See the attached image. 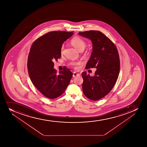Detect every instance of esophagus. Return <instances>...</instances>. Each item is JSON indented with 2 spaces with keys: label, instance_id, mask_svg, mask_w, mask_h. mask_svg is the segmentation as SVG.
Masks as SVG:
<instances>
[{
  "label": "esophagus",
  "instance_id": "34e87169",
  "mask_svg": "<svg viewBox=\"0 0 147 147\" xmlns=\"http://www.w3.org/2000/svg\"><path fill=\"white\" fill-rule=\"evenodd\" d=\"M80 76V75L79 73H77L76 72H74L73 73V77H76L77 76Z\"/></svg>",
  "mask_w": 147,
  "mask_h": 147
}]
</instances>
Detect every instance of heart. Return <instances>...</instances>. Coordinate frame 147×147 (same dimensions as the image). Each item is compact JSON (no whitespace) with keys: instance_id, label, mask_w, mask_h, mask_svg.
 <instances>
[{"instance_id":"obj_1","label":"heart","mask_w":147,"mask_h":147,"mask_svg":"<svg viewBox=\"0 0 147 147\" xmlns=\"http://www.w3.org/2000/svg\"><path fill=\"white\" fill-rule=\"evenodd\" d=\"M71 45L74 47L75 48H76L78 51H80L81 50H84L85 47L86 46V42L83 40L79 36H75L74 38H72V39L71 41ZM64 45H62L61 47V53L63 52V51L64 50ZM80 63L76 62H72L70 63V65L77 67L76 66L80 65Z\"/></svg>"}]
</instances>
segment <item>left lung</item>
<instances>
[{
	"instance_id": "8db88e82",
	"label": "left lung",
	"mask_w": 147,
	"mask_h": 147,
	"mask_svg": "<svg viewBox=\"0 0 147 147\" xmlns=\"http://www.w3.org/2000/svg\"><path fill=\"white\" fill-rule=\"evenodd\" d=\"M79 34L89 39L92 44L86 69H97L93 77L86 71L82 73L83 93L90 100H99L108 94L116 83L120 71L119 54L113 42L100 31L91 30Z\"/></svg>"
}]
</instances>
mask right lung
Masks as SVG:
<instances>
[{
    "label": "right lung",
    "instance_id": "right-lung-1",
    "mask_svg": "<svg viewBox=\"0 0 147 147\" xmlns=\"http://www.w3.org/2000/svg\"><path fill=\"white\" fill-rule=\"evenodd\" d=\"M73 34L65 31L49 32L35 40L31 47L27 62L29 75L37 89L49 99L62 94L72 77L67 68L57 73L53 62L60 58L63 44Z\"/></svg>",
    "mask_w": 147,
    "mask_h": 147
}]
</instances>
